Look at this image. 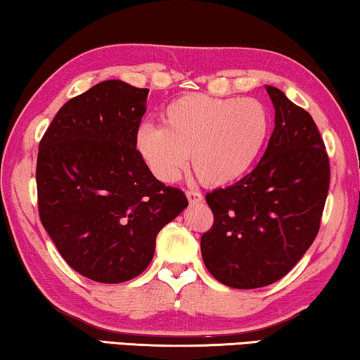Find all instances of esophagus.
<instances>
[{"mask_svg":"<svg viewBox=\"0 0 360 360\" xmlns=\"http://www.w3.org/2000/svg\"><path fill=\"white\" fill-rule=\"evenodd\" d=\"M186 195H187V200H189L191 203H200L203 200V195L197 191H187Z\"/></svg>","mask_w":360,"mask_h":360,"instance_id":"34e87169","label":"esophagus"}]
</instances>
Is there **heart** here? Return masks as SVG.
I'll return each mask as SVG.
<instances>
[{
    "mask_svg": "<svg viewBox=\"0 0 360 360\" xmlns=\"http://www.w3.org/2000/svg\"><path fill=\"white\" fill-rule=\"evenodd\" d=\"M163 127L142 124L136 150L162 182H174L189 163L203 184L221 187L245 176L262 152L271 118L256 99L192 93L171 101Z\"/></svg>",
    "mask_w": 360,
    "mask_h": 360,
    "instance_id": "b5f03b06",
    "label": "heart"
}]
</instances>
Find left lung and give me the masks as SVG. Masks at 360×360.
<instances>
[{"label":"left lung","mask_w":360,"mask_h":360,"mask_svg":"<svg viewBox=\"0 0 360 360\" xmlns=\"http://www.w3.org/2000/svg\"><path fill=\"white\" fill-rule=\"evenodd\" d=\"M276 128L259 163L207 193L214 222L200 240L205 266L232 288H259L293 269L321 229L330 186L323 139L304 108L266 86Z\"/></svg>","instance_id":"left-lung-1"}]
</instances>
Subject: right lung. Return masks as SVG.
<instances>
[{"label": "right lung", "instance_id": "add662e5", "mask_svg": "<svg viewBox=\"0 0 360 360\" xmlns=\"http://www.w3.org/2000/svg\"><path fill=\"white\" fill-rule=\"evenodd\" d=\"M147 96L107 79L62 105L39 141V219L67 264L94 282L144 272L157 233L189 205L136 150Z\"/></svg>", "mask_w": 360, "mask_h": 360}]
</instances>
